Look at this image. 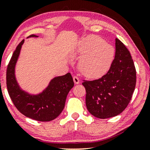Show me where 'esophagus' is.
<instances>
[{"instance_id": "34e87169", "label": "esophagus", "mask_w": 150, "mask_h": 150, "mask_svg": "<svg viewBox=\"0 0 150 150\" xmlns=\"http://www.w3.org/2000/svg\"><path fill=\"white\" fill-rule=\"evenodd\" d=\"M73 80H74V82L75 84H79L80 83L79 79L77 76H74L73 77Z\"/></svg>"}]
</instances>
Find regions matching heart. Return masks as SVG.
Here are the masks:
<instances>
[{"label": "heart", "mask_w": 150, "mask_h": 150, "mask_svg": "<svg viewBox=\"0 0 150 150\" xmlns=\"http://www.w3.org/2000/svg\"><path fill=\"white\" fill-rule=\"evenodd\" d=\"M78 52L83 57L80 61V68L90 78H99L105 74L115 57L113 47L97 36H91L82 41Z\"/></svg>", "instance_id": "1"}]
</instances>
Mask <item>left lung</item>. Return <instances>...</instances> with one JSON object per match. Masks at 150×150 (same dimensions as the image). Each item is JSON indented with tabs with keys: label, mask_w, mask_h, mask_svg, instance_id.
<instances>
[{
	"label": "left lung",
	"mask_w": 150,
	"mask_h": 150,
	"mask_svg": "<svg viewBox=\"0 0 150 150\" xmlns=\"http://www.w3.org/2000/svg\"><path fill=\"white\" fill-rule=\"evenodd\" d=\"M86 106L100 119L117 116L124 110L136 85V69L125 45L115 39V55L108 72L99 79L83 81Z\"/></svg>",
	"instance_id": "obj_1"
}]
</instances>
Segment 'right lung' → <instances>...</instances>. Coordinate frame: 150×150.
<instances>
[{"instance_id": "obj_1", "label": "right lung", "mask_w": 150, "mask_h": 150, "mask_svg": "<svg viewBox=\"0 0 150 150\" xmlns=\"http://www.w3.org/2000/svg\"><path fill=\"white\" fill-rule=\"evenodd\" d=\"M24 42V40L18 45L8 64L6 76L8 93L14 105L24 115L39 122H50L57 118L64 108L67 94L74 85L73 79L70 73L55 77L38 95L23 91L16 81L15 67Z\"/></svg>"}]
</instances>
